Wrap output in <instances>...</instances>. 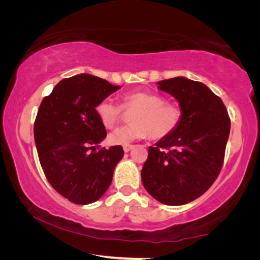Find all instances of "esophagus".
I'll return each instance as SVG.
<instances>
[{
  "label": "esophagus",
  "instance_id": "esophagus-1",
  "mask_svg": "<svg viewBox=\"0 0 260 260\" xmlns=\"http://www.w3.org/2000/svg\"><path fill=\"white\" fill-rule=\"evenodd\" d=\"M133 144H126V146H124V147H122V149H124V151L125 152H128L129 150H131V149H133Z\"/></svg>",
  "mask_w": 260,
  "mask_h": 260
}]
</instances>
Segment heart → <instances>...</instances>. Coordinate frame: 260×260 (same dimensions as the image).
I'll return each instance as SVG.
<instances>
[{"mask_svg":"<svg viewBox=\"0 0 260 260\" xmlns=\"http://www.w3.org/2000/svg\"><path fill=\"white\" fill-rule=\"evenodd\" d=\"M96 114L105 128L111 129L120 121L122 110L133 111L131 124L120 127L108 136L112 146H126L135 140L147 138L161 140L178 128L182 119V109L166 102L164 96L149 91L135 90L121 96L120 107L105 99L96 105Z\"/></svg>","mask_w":260,"mask_h":260,"instance_id":"b5f03b06","label":"heart"}]
</instances>
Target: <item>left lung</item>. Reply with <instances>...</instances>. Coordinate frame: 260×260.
Here are the masks:
<instances>
[{
	"label": "left lung",
	"instance_id": "8db88e82",
	"mask_svg": "<svg viewBox=\"0 0 260 260\" xmlns=\"http://www.w3.org/2000/svg\"><path fill=\"white\" fill-rule=\"evenodd\" d=\"M158 88L178 100L182 119L172 134L149 147L141 178L146 190L160 203L187 204L218 178L231 119L221 99L204 83L177 77L159 81Z\"/></svg>",
	"mask_w": 260,
	"mask_h": 260
}]
</instances>
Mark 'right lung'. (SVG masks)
<instances>
[{
  "mask_svg": "<svg viewBox=\"0 0 260 260\" xmlns=\"http://www.w3.org/2000/svg\"><path fill=\"white\" fill-rule=\"evenodd\" d=\"M119 88L91 74H78L57 83L38 110L34 140L39 160L48 182L74 204L101 199L124 156L121 146H99L107 131L95 110Z\"/></svg>",
  "mask_w": 260,
  "mask_h": 260,
  "instance_id": "obj_1",
  "label": "right lung"
}]
</instances>
